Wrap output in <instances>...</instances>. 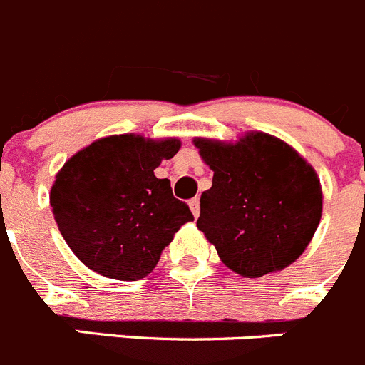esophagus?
<instances>
[{
	"instance_id": "1",
	"label": "esophagus",
	"mask_w": 365,
	"mask_h": 365,
	"mask_svg": "<svg viewBox=\"0 0 365 365\" xmlns=\"http://www.w3.org/2000/svg\"><path fill=\"white\" fill-rule=\"evenodd\" d=\"M188 205H190V210H192L193 217H195V219H197V217H199V213H200V202H199V199H197V197H195V199L190 200Z\"/></svg>"
}]
</instances>
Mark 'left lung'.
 I'll return each instance as SVG.
<instances>
[{
    "label": "left lung",
    "mask_w": 365,
    "mask_h": 365,
    "mask_svg": "<svg viewBox=\"0 0 365 365\" xmlns=\"http://www.w3.org/2000/svg\"><path fill=\"white\" fill-rule=\"evenodd\" d=\"M193 145L213 170L200 195L197 228L220 260L248 279L295 262L319 228L322 188L297 150L264 132L237 143L197 137Z\"/></svg>",
    "instance_id": "1"
}]
</instances>
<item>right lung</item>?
I'll use <instances>...</instances> for the list:
<instances>
[{
    "mask_svg": "<svg viewBox=\"0 0 365 365\" xmlns=\"http://www.w3.org/2000/svg\"><path fill=\"white\" fill-rule=\"evenodd\" d=\"M179 148L173 137L153 141L123 133L98 139L66 160L50 206L63 239L86 267L115 280L145 279L180 226L193 220L170 180L153 173Z\"/></svg>",
    "mask_w": 365,
    "mask_h": 365,
    "instance_id": "obj_1",
    "label": "right lung"
}]
</instances>
